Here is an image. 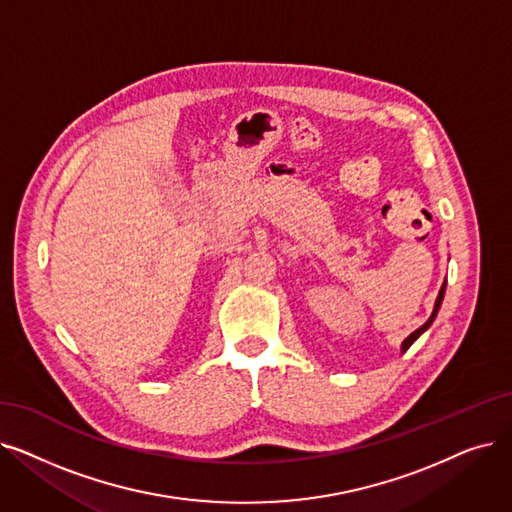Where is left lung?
Returning <instances> with one entry per match:
<instances>
[{
	"label": "left lung",
	"instance_id": "obj_1",
	"mask_svg": "<svg viewBox=\"0 0 512 512\" xmlns=\"http://www.w3.org/2000/svg\"><path fill=\"white\" fill-rule=\"evenodd\" d=\"M443 293H446V284L441 286V291H439V295H437V301H435V309H433L431 318H429L425 324H422L418 330H414L412 335H410V337H408V339L402 343V351H408V347H410V345H412V343H414V341H416V339L422 335V332H425V330H427V328L433 324V320H435V316H437V311H439V305H441V301H443Z\"/></svg>",
	"mask_w": 512,
	"mask_h": 512
}]
</instances>
